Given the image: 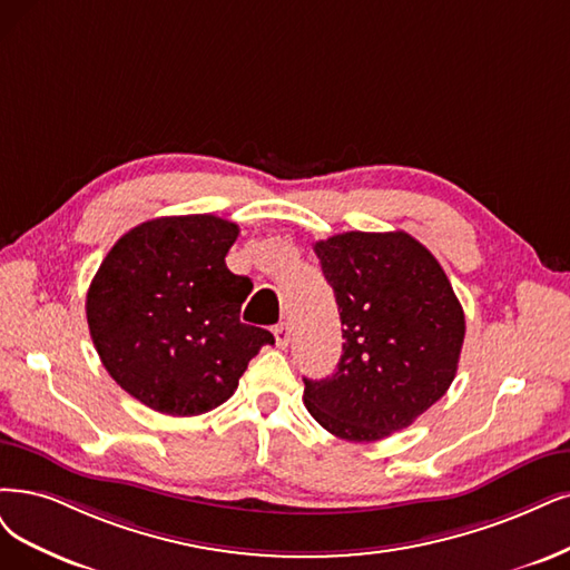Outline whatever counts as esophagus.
Listing matches in <instances>:
<instances>
[{
  "label": "esophagus",
  "instance_id": "1",
  "mask_svg": "<svg viewBox=\"0 0 570 570\" xmlns=\"http://www.w3.org/2000/svg\"><path fill=\"white\" fill-rule=\"evenodd\" d=\"M274 341H277V347H288L291 343V326L288 324H277L274 326Z\"/></svg>",
  "mask_w": 570,
  "mask_h": 570
}]
</instances>
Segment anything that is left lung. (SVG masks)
<instances>
[{"label":"left lung","mask_w":570,"mask_h":570,"mask_svg":"<svg viewBox=\"0 0 570 570\" xmlns=\"http://www.w3.org/2000/svg\"><path fill=\"white\" fill-rule=\"evenodd\" d=\"M335 293L343 354L305 406L331 434L377 441L409 428L451 387L465 314L432 253L406 232H343L314 244Z\"/></svg>","instance_id":"left-lung-1"}]
</instances>
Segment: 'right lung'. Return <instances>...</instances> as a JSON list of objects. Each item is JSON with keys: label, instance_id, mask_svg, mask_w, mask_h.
Wrapping results in <instances>:
<instances>
[{"label": "right lung", "instance_id": "1", "mask_svg": "<svg viewBox=\"0 0 570 570\" xmlns=\"http://www.w3.org/2000/svg\"><path fill=\"white\" fill-rule=\"evenodd\" d=\"M239 227L218 216L140 223L110 248L87 293L102 366L140 404L199 415L235 394L265 328L242 324L248 277L225 265Z\"/></svg>", "mask_w": 570, "mask_h": 570}]
</instances>
